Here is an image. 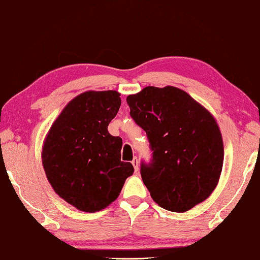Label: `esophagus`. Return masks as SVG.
Wrapping results in <instances>:
<instances>
[{
  "instance_id": "1",
  "label": "esophagus",
  "mask_w": 260,
  "mask_h": 260,
  "mask_svg": "<svg viewBox=\"0 0 260 260\" xmlns=\"http://www.w3.org/2000/svg\"><path fill=\"white\" fill-rule=\"evenodd\" d=\"M132 165H133V167H134L135 172H137V171L140 170V162H139V160H137L136 156L134 157L133 161H132Z\"/></svg>"
}]
</instances>
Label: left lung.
I'll use <instances>...</instances> for the list:
<instances>
[{
  "label": "left lung",
  "mask_w": 260,
  "mask_h": 260,
  "mask_svg": "<svg viewBox=\"0 0 260 260\" xmlns=\"http://www.w3.org/2000/svg\"><path fill=\"white\" fill-rule=\"evenodd\" d=\"M131 116L145 131L152 159L141 176L165 210L182 213L204 202L220 179L224 149L213 115L175 86H146L126 98Z\"/></svg>",
  "instance_id": "8db88e82"
}]
</instances>
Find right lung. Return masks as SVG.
Instances as JSON below:
<instances>
[{"label": "right lung", "instance_id": "obj_1", "mask_svg": "<svg viewBox=\"0 0 260 260\" xmlns=\"http://www.w3.org/2000/svg\"><path fill=\"white\" fill-rule=\"evenodd\" d=\"M114 90L86 91L65 106L46 136L42 159L54 191L82 212L110 205L133 175L120 160L123 140L108 125L121 104Z\"/></svg>", "mask_w": 260, "mask_h": 260}]
</instances>
